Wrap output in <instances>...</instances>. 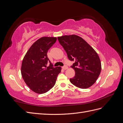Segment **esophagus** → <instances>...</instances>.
<instances>
[{"instance_id":"1","label":"esophagus","mask_w":123,"mask_h":123,"mask_svg":"<svg viewBox=\"0 0 123 123\" xmlns=\"http://www.w3.org/2000/svg\"><path fill=\"white\" fill-rule=\"evenodd\" d=\"M62 68L63 69H64V70H66V69H68V67H67V66L64 65V66L62 67Z\"/></svg>"}]
</instances>
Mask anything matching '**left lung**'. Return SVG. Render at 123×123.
Listing matches in <instances>:
<instances>
[{
    "label": "left lung",
    "instance_id": "obj_1",
    "mask_svg": "<svg viewBox=\"0 0 123 123\" xmlns=\"http://www.w3.org/2000/svg\"><path fill=\"white\" fill-rule=\"evenodd\" d=\"M67 54L74 63L71 67L75 74L70 79L77 87L86 89L93 85L101 71V62L95 51L80 37L76 35H65L57 38Z\"/></svg>",
    "mask_w": 123,
    "mask_h": 123
}]
</instances>
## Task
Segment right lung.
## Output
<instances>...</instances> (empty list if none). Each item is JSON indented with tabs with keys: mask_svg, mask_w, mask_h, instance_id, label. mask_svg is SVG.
<instances>
[{
	"mask_svg": "<svg viewBox=\"0 0 123 123\" xmlns=\"http://www.w3.org/2000/svg\"><path fill=\"white\" fill-rule=\"evenodd\" d=\"M56 39V37H43L36 40L22 62V77L28 86L36 93L43 94L49 91L61 71V67H54L47 56L48 51Z\"/></svg>",
	"mask_w": 123,
	"mask_h": 123,
	"instance_id": "obj_1",
	"label": "right lung"
}]
</instances>
